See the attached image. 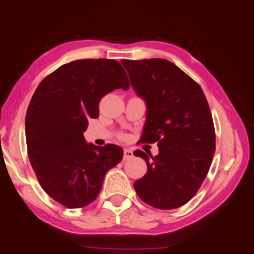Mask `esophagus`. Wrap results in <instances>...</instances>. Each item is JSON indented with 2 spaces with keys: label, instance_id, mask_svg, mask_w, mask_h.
Segmentation results:
<instances>
[{
  "label": "esophagus",
  "instance_id": "esophagus-1",
  "mask_svg": "<svg viewBox=\"0 0 254 254\" xmlns=\"http://www.w3.org/2000/svg\"><path fill=\"white\" fill-rule=\"evenodd\" d=\"M133 158V152L131 150L126 149L123 152V161H127Z\"/></svg>",
  "mask_w": 254,
  "mask_h": 254
}]
</instances>
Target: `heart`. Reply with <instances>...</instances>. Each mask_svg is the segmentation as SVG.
<instances>
[{"label": "heart", "instance_id": "obj_1", "mask_svg": "<svg viewBox=\"0 0 254 254\" xmlns=\"http://www.w3.org/2000/svg\"><path fill=\"white\" fill-rule=\"evenodd\" d=\"M121 137H122V135H121Z\"/></svg>", "mask_w": 254, "mask_h": 254}]
</instances>
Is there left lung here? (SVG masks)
Returning a JSON list of instances; mask_svg holds the SVG:
<instances>
[{
    "mask_svg": "<svg viewBox=\"0 0 254 254\" xmlns=\"http://www.w3.org/2000/svg\"><path fill=\"white\" fill-rule=\"evenodd\" d=\"M133 89L146 102L140 141L158 143L159 154L134 151L147 171L134 182L136 194L161 210L177 209L196 194L215 151L212 114L201 86L164 59L122 60Z\"/></svg>",
    "mask_w": 254,
    "mask_h": 254,
    "instance_id": "obj_1",
    "label": "left lung"
}]
</instances>
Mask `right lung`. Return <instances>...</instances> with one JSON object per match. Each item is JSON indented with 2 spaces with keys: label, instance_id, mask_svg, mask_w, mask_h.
Instances as JSON below:
<instances>
[{
  "label": "right lung",
  "instance_id": "right-lung-1",
  "mask_svg": "<svg viewBox=\"0 0 254 254\" xmlns=\"http://www.w3.org/2000/svg\"><path fill=\"white\" fill-rule=\"evenodd\" d=\"M130 87L121 63L109 59L63 64L36 87L26 111L27 155L40 186L68 209L89 205L122 147L86 144L83 132L99 118V103L115 89Z\"/></svg>",
  "mask_w": 254,
  "mask_h": 254
}]
</instances>
